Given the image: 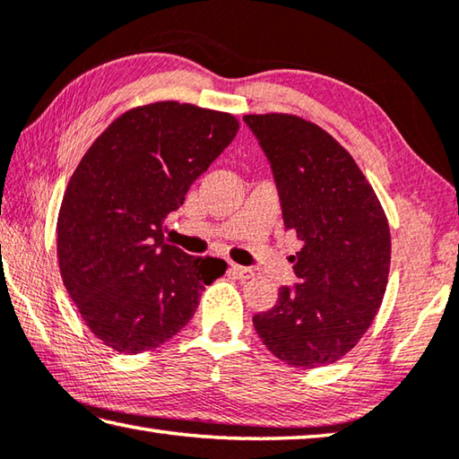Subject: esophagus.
<instances>
[{"label": "esophagus", "mask_w": 459, "mask_h": 459, "mask_svg": "<svg viewBox=\"0 0 459 459\" xmlns=\"http://www.w3.org/2000/svg\"><path fill=\"white\" fill-rule=\"evenodd\" d=\"M230 272L233 275H238V278H252V275H254L252 267H246V265H239V264H230Z\"/></svg>", "instance_id": "obj_1"}]
</instances>
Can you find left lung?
I'll use <instances>...</instances> for the list:
<instances>
[{
  "instance_id": "left-lung-1",
  "label": "left lung",
  "mask_w": 459,
  "mask_h": 459,
  "mask_svg": "<svg viewBox=\"0 0 459 459\" xmlns=\"http://www.w3.org/2000/svg\"><path fill=\"white\" fill-rule=\"evenodd\" d=\"M272 168L296 283L254 327L275 358L319 368L345 356L366 333L390 273V228L351 155L322 127L285 114L244 116Z\"/></svg>"
}]
</instances>
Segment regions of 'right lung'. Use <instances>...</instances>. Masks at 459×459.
<instances>
[{"label":"right lung","instance_id":"right-lung-1","mask_svg":"<svg viewBox=\"0 0 459 459\" xmlns=\"http://www.w3.org/2000/svg\"><path fill=\"white\" fill-rule=\"evenodd\" d=\"M221 111L160 101L119 116L69 179L57 218L59 272L95 337L122 353L158 348L226 272L163 244L169 213L238 134Z\"/></svg>","mask_w":459,"mask_h":459}]
</instances>
